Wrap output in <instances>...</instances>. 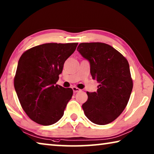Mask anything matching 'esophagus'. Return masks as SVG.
I'll list each match as a JSON object with an SVG mask.
<instances>
[{"instance_id": "34e87169", "label": "esophagus", "mask_w": 154, "mask_h": 154, "mask_svg": "<svg viewBox=\"0 0 154 154\" xmlns=\"http://www.w3.org/2000/svg\"><path fill=\"white\" fill-rule=\"evenodd\" d=\"M72 90H73V92H74V93L80 92V91H81V90L79 89V88H77V87H75V86L72 87Z\"/></svg>"}]
</instances>
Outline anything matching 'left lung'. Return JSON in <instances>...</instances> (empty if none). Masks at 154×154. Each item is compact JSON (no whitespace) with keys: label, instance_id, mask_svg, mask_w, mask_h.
Segmentation results:
<instances>
[{"label":"left lung","instance_id":"1","mask_svg":"<svg viewBox=\"0 0 154 154\" xmlns=\"http://www.w3.org/2000/svg\"><path fill=\"white\" fill-rule=\"evenodd\" d=\"M77 51L90 62L92 79L99 83L96 92H87L88 100L82 105L85 116L96 124L111 123L123 112L131 94L133 83L128 62L103 43H82Z\"/></svg>","mask_w":154,"mask_h":154}]
</instances>
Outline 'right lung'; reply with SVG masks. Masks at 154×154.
<instances>
[{
    "label": "right lung",
    "instance_id": "right-lung-1",
    "mask_svg": "<svg viewBox=\"0 0 154 154\" xmlns=\"http://www.w3.org/2000/svg\"><path fill=\"white\" fill-rule=\"evenodd\" d=\"M77 43H45L28 49L18 62L14 87L22 109L36 123L49 126L63 116L73 91L57 85Z\"/></svg>",
    "mask_w": 154,
    "mask_h": 154
}]
</instances>
